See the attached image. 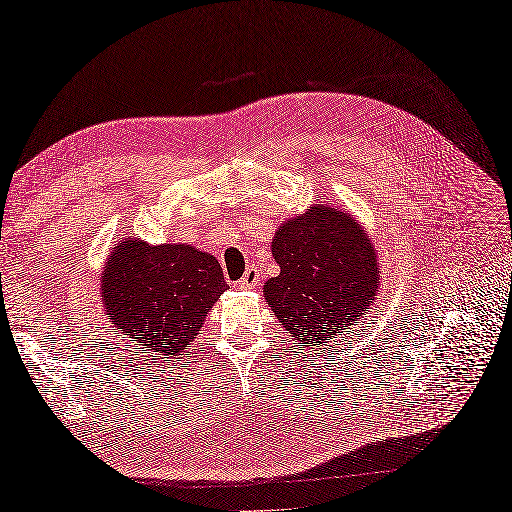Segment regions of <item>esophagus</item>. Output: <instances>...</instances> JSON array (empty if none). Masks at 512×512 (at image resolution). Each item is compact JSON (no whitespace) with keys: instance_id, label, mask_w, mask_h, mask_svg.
<instances>
[{"instance_id":"1","label":"esophagus","mask_w":512,"mask_h":512,"mask_svg":"<svg viewBox=\"0 0 512 512\" xmlns=\"http://www.w3.org/2000/svg\"><path fill=\"white\" fill-rule=\"evenodd\" d=\"M258 284H260V271H258V267H247V271L243 273V277L239 280V288L250 290V288H256Z\"/></svg>"}]
</instances>
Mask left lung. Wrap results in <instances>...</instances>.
Wrapping results in <instances>:
<instances>
[{"label":"left lung","mask_w":512,"mask_h":512,"mask_svg":"<svg viewBox=\"0 0 512 512\" xmlns=\"http://www.w3.org/2000/svg\"><path fill=\"white\" fill-rule=\"evenodd\" d=\"M271 254L280 275L265 297L301 344L324 346L361 320L380 286L376 250L367 232L335 207H309L277 228Z\"/></svg>","instance_id":"left-lung-1"}]
</instances>
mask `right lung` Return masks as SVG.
Here are the masks:
<instances>
[{
    "label": "right lung",
    "instance_id": "add662e5",
    "mask_svg": "<svg viewBox=\"0 0 512 512\" xmlns=\"http://www.w3.org/2000/svg\"><path fill=\"white\" fill-rule=\"evenodd\" d=\"M108 322L162 356L190 348L226 280L211 254L183 243L149 245L126 239L113 247L102 271Z\"/></svg>",
    "mask_w": 512,
    "mask_h": 512
}]
</instances>
